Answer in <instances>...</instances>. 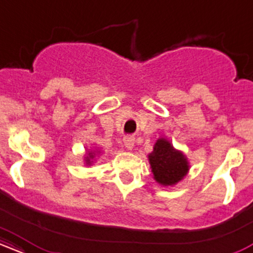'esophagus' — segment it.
I'll list each match as a JSON object with an SVG mask.
<instances>
[{
	"mask_svg": "<svg viewBox=\"0 0 253 253\" xmlns=\"http://www.w3.org/2000/svg\"><path fill=\"white\" fill-rule=\"evenodd\" d=\"M134 143H135L134 136L127 135V136H125V138H124V145L128 150H132L133 149V146H134Z\"/></svg>",
	"mask_w": 253,
	"mask_h": 253,
	"instance_id": "obj_1",
	"label": "esophagus"
}]
</instances>
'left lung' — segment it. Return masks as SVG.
Segmentation results:
<instances>
[{
  "mask_svg": "<svg viewBox=\"0 0 253 253\" xmlns=\"http://www.w3.org/2000/svg\"><path fill=\"white\" fill-rule=\"evenodd\" d=\"M153 178L162 185H175L182 181L189 171V162L182 151L176 150L165 138L156 141L149 155Z\"/></svg>",
  "mask_w": 253,
  "mask_h": 253,
  "instance_id": "1",
  "label": "left lung"
}]
</instances>
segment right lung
<instances>
[{
    "label": "right lung",
    "mask_w": 253,
    "mask_h": 253,
    "mask_svg": "<svg viewBox=\"0 0 253 253\" xmlns=\"http://www.w3.org/2000/svg\"><path fill=\"white\" fill-rule=\"evenodd\" d=\"M95 155H96V151H89L88 155H86V157H85V159H84L86 165H90L92 163V159H94Z\"/></svg>",
    "instance_id": "1"
}]
</instances>
